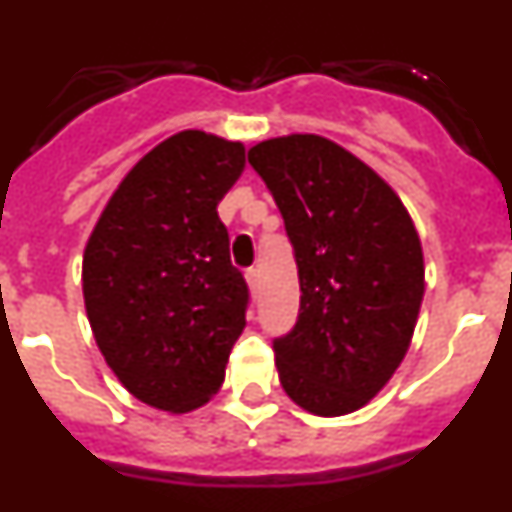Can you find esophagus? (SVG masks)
I'll return each instance as SVG.
<instances>
[{
	"instance_id": "obj_1",
	"label": "esophagus",
	"mask_w": 512,
	"mask_h": 512,
	"mask_svg": "<svg viewBox=\"0 0 512 512\" xmlns=\"http://www.w3.org/2000/svg\"><path fill=\"white\" fill-rule=\"evenodd\" d=\"M246 282L251 287V292H259V269H246Z\"/></svg>"
}]
</instances>
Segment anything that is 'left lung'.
Segmentation results:
<instances>
[{"label": "left lung", "instance_id": "left-lung-1", "mask_svg": "<svg viewBox=\"0 0 512 512\" xmlns=\"http://www.w3.org/2000/svg\"><path fill=\"white\" fill-rule=\"evenodd\" d=\"M284 217L300 274V315L274 338L279 382L307 413L364 408L405 359L425 292L408 210L374 169L320 135L248 151Z\"/></svg>", "mask_w": 512, "mask_h": 512}]
</instances>
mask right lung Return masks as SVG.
I'll list each match as a JSON object with an SVG mask.
<instances>
[{
    "instance_id": "right-lung-1",
    "label": "right lung",
    "mask_w": 512,
    "mask_h": 512,
    "mask_svg": "<svg viewBox=\"0 0 512 512\" xmlns=\"http://www.w3.org/2000/svg\"><path fill=\"white\" fill-rule=\"evenodd\" d=\"M243 166V143L202 130L171 135L128 171L84 248L94 341L122 387L151 408H202L246 328V279L217 217Z\"/></svg>"
}]
</instances>
